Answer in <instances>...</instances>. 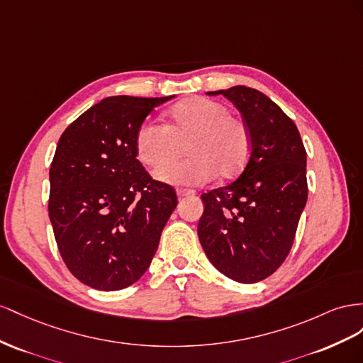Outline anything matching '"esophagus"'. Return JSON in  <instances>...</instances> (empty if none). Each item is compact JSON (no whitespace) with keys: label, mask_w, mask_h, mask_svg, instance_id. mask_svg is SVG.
Masks as SVG:
<instances>
[{"label":"esophagus","mask_w":363,"mask_h":363,"mask_svg":"<svg viewBox=\"0 0 363 363\" xmlns=\"http://www.w3.org/2000/svg\"><path fill=\"white\" fill-rule=\"evenodd\" d=\"M176 194H178V198H185V196H193L194 191L193 190H184V189H178L176 190Z\"/></svg>","instance_id":"1"}]
</instances>
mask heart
<instances>
[{"mask_svg":"<svg viewBox=\"0 0 363 363\" xmlns=\"http://www.w3.org/2000/svg\"><path fill=\"white\" fill-rule=\"evenodd\" d=\"M189 159L164 163L183 151ZM140 160L157 165L155 178L182 185H201L219 174L233 179L240 174L251 157V135L246 124L223 103L196 97L184 100L170 111V123L147 120L137 133Z\"/></svg>","mask_w":363,"mask_h":363,"instance_id":"b5f03b06","label":"heart"}]
</instances>
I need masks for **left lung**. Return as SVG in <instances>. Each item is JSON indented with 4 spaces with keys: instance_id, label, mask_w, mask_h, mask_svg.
I'll use <instances>...</instances> for the list:
<instances>
[{
    "instance_id": "1",
    "label": "left lung",
    "mask_w": 363,
    "mask_h": 363,
    "mask_svg": "<svg viewBox=\"0 0 363 363\" xmlns=\"http://www.w3.org/2000/svg\"><path fill=\"white\" fill-rule=\"evenodd\" d=\"M240 111L251 157L239 178L203 193L199 242L217 271L251 284L272 275L291 251L307 202V153L295 123L254 88L210 91Z\"/></svg>"
}]
</instances>
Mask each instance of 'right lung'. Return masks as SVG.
<instances>
[{
    "label": "right lung",
    "instance_id": "add662e5",
    "mask_svg": "<svg viewBox=\"0 0 363 363\" xmlns=\"http://www.w3.org/2000/svg\"><path fill=\"white\" fill-rule=\"evenodd\" d=\"M174 96L100 100L59 138L50 167L48 216L59 252L79 281L120 291L147 271L178 205L137 160V133Z\"/></svg>",
    "mask_w": 363,
    "mask_h": 363
}]
</instances>
